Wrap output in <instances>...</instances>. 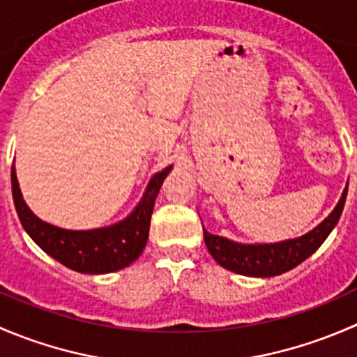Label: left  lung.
I'll list each match as a JSON object with an SVG mask.
<instances>
[{"label": "left lung", "instance_id": "left-lung-1", "mask_svg": "<svg viewBox=\"0 0 357 357\" xmlns=\"http://www.w3.org/2000/svg\"><path fill=\"white\" fill-rule=\"evenodd\" d=\"M345 199H347V186L328 218L298 238L276 243H240L225 236L212 235L204 229L205 245L219 266L236 275L254 276V278H271V276L283 275L314 254L328 238L340 219Z\"/></svg>", "mask_w": 357, "mask_h": 357}]
</instances>
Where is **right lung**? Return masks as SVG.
<instances>
[{
	"mask_svg": "<svg viewBox=\"0 0 357 357\" xmlns=\"http://www.w3.org/2000/svg\"><path fill=\"white\" fill-rule=\"evenodd\" d=\"M172 165L157 172L149 181L142 200L131 214L105 228L66 229L39 219L25 204L17 179L15 165L12 167V192L17 214L27 235L55 261L68 269L84 275H105L126 268L142 255L150 231L153 205L165 176Z\"/></svg>",
	"mask_w": 357,
	"mask_h": 357,
	"instance_id": "obj_1",
	"label": "right lung"
}]
</instances>
